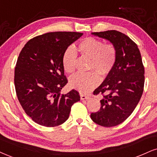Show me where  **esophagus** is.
Returning a JSON list of instances; mask_svg holds the SVG:
<instances>
[{
    "label": "esophagus",
    "instance_id": "esophagus-1",
    "mask_svg": "<svg viewBox=\"0 0 157 157\" xmlns=\"http://www.w3.org/2000/svg\"><path fill=\"white\" fill-rule=\"evenodd\" d=\"M80 97H81V100H88L89 98H90V97L89 96H87V95H85V94H81V95H80Z\"/></svg>",
    "mask_w": 157,
    "mask_h": 157
}]
</instances>
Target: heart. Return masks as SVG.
Segmentation results:
<instances>
[{"mask_svg":"<svg viewBox=\"0 0 157 157\" xmlns=\"http://www.w3.org/2000/svg\"><path fill=\"white\" fill-rule=\"evenodd\" d=\"M78 50L83 56L90 59V69H94L102 76L111 72L117 61V50L114 46L111 44H104L94 38L89 37L82 40L78 44ZM76 57V52L71 46L64 52L63 65L67 73L74 71ZM96 71L73 75L70 78V86L82 93H88L100 82V77Z\"/></svg>","mask_w":157,"mask_h":157,"instance_id":"heart-1","label":"heart"}]
</instances>
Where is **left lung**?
<instances>
[{"label":"left lung","instance_id":"1","mask_svg":"<svg viewBox=\"0 0 157 157\" xmlns=\"http://www.w3.org/2000/svg\"><path fill=\"white\" fill-rule=\"evenodd\" d=\"M92 35L113 44L117 50V61L103 82L94 91V94H104L100 111L90 117L102 127H114L131 115L142 96L145 81L142 58L137 44L122 33L108 30Z\"/></svg>","mask_w":157,"mask_h":157}]
</instances>
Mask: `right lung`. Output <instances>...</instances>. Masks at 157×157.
Wrapping results in <instances>:
<instances>
[{
  "instance_id": "obj_1",
  "label": "right lung",
  "mask_w": 157,
  "mask_h": 157,
  "mask_svg": "<svg viewBox=\"0 0 157 157\" xmlns=\"http://www.w3.org/2000/svg\"><path fill=\"white\" fill-rule=\"evenodd\" d=\"M82 33L53 32L27 42L14 71L17 95L25 113L44 127L60 125L68 119L71 106L80 100L76 90L62 94L67 83L63 55Z\"/></svg>"
}]
</instances>
